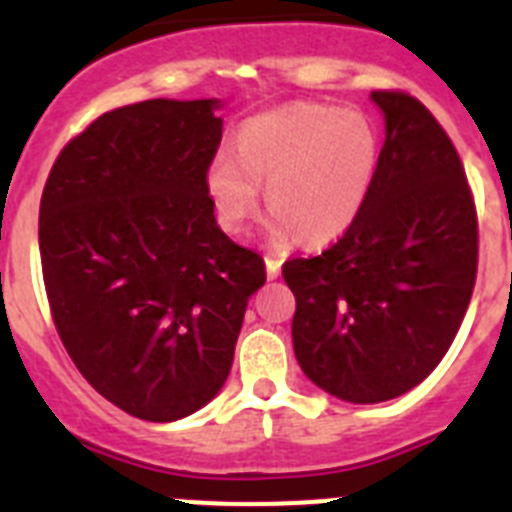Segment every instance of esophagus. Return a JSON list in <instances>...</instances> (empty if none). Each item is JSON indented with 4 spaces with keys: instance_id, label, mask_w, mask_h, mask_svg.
Segmentation results:
<instances>
[{
    "instance_id": "1",
    "label": "esophagus",
    "mask_w": 512,
    "mask_h": 512,
    "mask_svg": "<svg viewBox=\"0 0 512 512\" xmlns=\"http://www.w3.org/2000/svg\"><path fill=\"white\" fill-rule=\"evenodd\" d=\"M282 274V259L277 256H266V277L277 279Z\"/></svg>"
}]
</instances>
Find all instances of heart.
<instances>
[{
	"label": "heart",
	"mask_w": 512,
	"mask_h": 512,
	"mask_svg": "<svg viewBox=\"0 0 512 512\" xmlns=\"http://www.w3.org/2000/svg\"><path fill=\"white\" fill-rule=\"evenodd\" d=\"M233 153H217L205 189L217 223L241 233L261 202L271 217L266 238L287 246L341 238L364 210L379 169V133L364 112L328 104H284L248 117Z\"/></svg>",
	"instance_id": "1"
}]
</instances>
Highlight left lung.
<instances>
[{
	"instance_id": "1",
	"label": "left lung",
	"mask_w": 512,
	"mask_h": 512,
	"mask_svg": "<svg viewBox=\"0 0 512 512\" xmlns=\"http://www.w3.org/2000/svg\"><path fill=\"white\" fill-rule=\"evenodd\" d=\"M384 146L338 243L282 266L305 377L338 400L387 402L446 356L477 277V212L454 143L418 99L372 92Z\"/></svg>"
}]
</instances>
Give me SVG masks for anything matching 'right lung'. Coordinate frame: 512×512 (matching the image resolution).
<instances>
[{"instance_id": "right-lung-1", "label": "right lung", "mask_w": 512, "mask_h": 512, "mask_svg": "<svg viewBox=\"0 0 512 512\" xmlns=\"http://www.w3.org/2000/svg\"><path fill=\"white\" fill-rule=\"evenodd\" d=\"M220 99L104 112L63 148L40 200L53 323L102 397L151 423L223 390L264 259L217 228L205 171Z\"/></svg>"}]
</instances>
